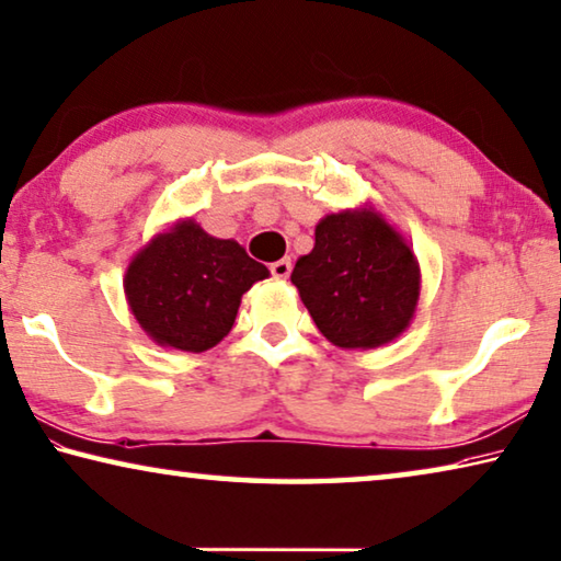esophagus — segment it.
Wrapping results in <instances>:
<instances>
[{"label": "esophagus", "instance_id": "34e87169", "mask_svg": "<svg viewBox=\"0 0 561 561\" xmlns=\"http://www.w3.org/2000/svg\"><path fill=\"white\" fill-rule=\"evenodd\" d=\"M270 270H272V274H274V277H277V279H287L289 274H291V260H289V256H284V260L272 262Z\"/></svg>", "mask_w": 561, "mask_h": 561}]
</instances>
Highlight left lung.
Masks as SVG:
<instances>
[{"mask_svg":"<svg viewBox=\"0 0 561 561\" xmlns=\"http://www.w3.org/2000/svg\"><path fill=\"white\" fill-rule=\"evenodd\" d=\"M291 284L334 346L375 350L412 322L422 274L402 234L377 209L359 207L319 221Z\"/></svg>","mask_w":561,"mask_h":561,"instance_id":"8db88e82","label":"left lung"}]
</instances>
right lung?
<instances>
[{"label": "right lung", "instance_id": "obj_1", "mask_svg": "<svg viewBox=\"0 0 561 561\" xmlns=\"http://www.w3.org/2000/svg\"><path fill=\"white\" fill-rule=\"evenodd\" d=\"M266 277L270 270L234 239H217L182 219L135 254L124 295L159 346L199 354L225 340L242 295Z\"/></svg>", "mask_w": 561, "mask_h": 561}]
</instances>
